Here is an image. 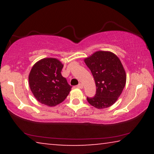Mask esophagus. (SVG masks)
<instances>
[{"label": "esophagus", "instance_id": "esophagus-1", "mask_svg": "<svg viewBox=\"0 0 154 154\" xmlns=\"http://www.w3.org/2000/svg\"><path fill=\"white\" fill-rule=\"evenodd\" d=\"M77 88H80V89H82V88H83V84H81V83H79V85H77Z\"/></svg>", "mask_w": 154, "mask_h": 154}]
</instances>
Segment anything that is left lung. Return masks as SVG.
I'll use <instances>...</instances> for the list:
<instances>
[{"instance_id": "8db88e82", "label": "left lung", "mask_w": 154, "mask_h": 154, "mask_svg": "<svg viewBox=\"0 0 154 154\" xmlns=\"http://www.w3.org/2000/svg\"><path fill=\"white\" fill-rule=\"evenodd\" d=\"M91 71L97 88L96 94L87 97L89 104L102 109L112 106L125 88L126 73L121 60L113 52L97 51L84 60Z\"/></svg>"}]
</instances>
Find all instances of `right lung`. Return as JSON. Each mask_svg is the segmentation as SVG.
Wrapping results in <instances>:
<instances>
[{
  "label": "right lung",
  "instance_id": "add662e5",
  "mask_svg": "<svg viewBox=\"0 0 154 154\" xmlns=\"http://www.w3.org/2000/svg\"><path fill=\"white\" fill-rule=\"evenodd\" d=\"M64 65L56 58H43L35 63L29 75V84L35 98L41 104L54 106L69 95L71 86L62 75Z\"/></svg>",
  "mask_w": 154,
  "mask_h": 154
}]
</instances>
